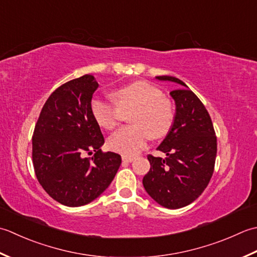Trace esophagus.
<instances>
[{"instance_id": "34e87169", "label": "esophagus", "mask_w": 257, "mask_h": 257, "mask_svg": "<svg viewBox=\"0 0 257 257\" xmlns=\"http://www.w3.org/2000/svg\"><path fill=\"white\" fill-rule=\"evenodd\" d=\"M122 160L123 162H127V163H132V162L135 160L134 158H132V156H122Z\"/></svg>"}]
</instances>
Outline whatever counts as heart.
I'll list each match as a JSON object with an SVG mask.
<instances>
[{
  "mask_svg": "<svg viewBox=\"0 0 257 257\" xmlns=\"http://www.w3.org/2000/svg\"><path fill=\"white\" fill-rule=\"evenodd\" d=\"M119 105H135L131 122L108 138V148L125 156L139 153L149 139L163 138L170 132L175 119V109L171 99L159 87L148 82L138 81L125 85L114 93ZM91 112L99 126L111 130L117 122L116 104L102 97H93Z\"/></svg>",
  "mask_w": 257,
  "mask_h": 257,
  "instance_id": "1",
  "label": "heart"
}]
</instances>
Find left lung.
<instances>
[{
	"instance_id": "8db88e82",
	"label": "left lung",
	"mask_w": 257,
	"mask_h": 257,
	"mask_svg": "<svg viewBox=\"0 0 257 257\" xmlns=\"http://www.w3.org/2000/svg\"><path fill=\"white\" fill-rule=\"evenodd\" d=\"M155 78L177 84L170 93L176 112L174 124L158 146L166 158L148 156L151 169L143 186L161 206L176 209L194 202L208 185L216 159V136L205 106L184 82L169 75Z\"/></svg>"
}]
</instances>
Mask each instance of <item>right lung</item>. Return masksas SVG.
Wrapping results in <instances>:
<instances>
[{
    "label": "right lung",
    "mask_w": 257,
    "mask_h": 257,
    "mask_svg": "<svg viewBox=\"0 0 257 257\" xmlns=\"http://www.w3.org/2000/svg\"><path fill=\"white\" fill-rule=\"evenodd\" d=\"M97 87L90 74L61 85L45 102L34 128L35 175L45 192L65 206H82L97 198L122 163L121 155L101 151L104 138L91 112Z\"/></svg>",
    "instance_id": "1"
}]
</instances>
